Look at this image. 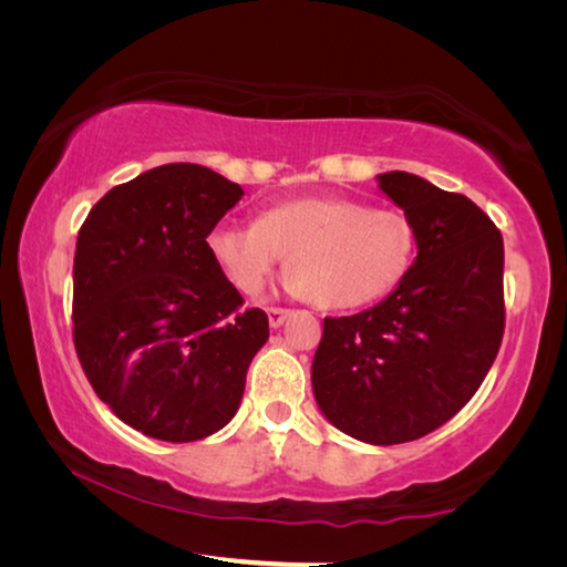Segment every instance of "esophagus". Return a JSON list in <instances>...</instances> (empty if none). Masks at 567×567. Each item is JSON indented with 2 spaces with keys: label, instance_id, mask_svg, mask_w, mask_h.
I'll return each instance as SVG.
<instances>
[{
  "label": "esophagus",
  "instance_id": "esophagus-1",
  "mask_svg": "<svg viewBox=\"0 0 567 567\" xmlns=\"http://www.w3.org/2000/svg\"><path fill=\"white\" fill-rule=\"evenodd\" d=\"M287 318H290V310H285V307H270V310H267V320H270L272 328H280Z\"/></svg>",
  "mask_w": 567,
  "mask_h": 567
}]
</instances>
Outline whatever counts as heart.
<instances>
[{
  "label": "heart",
  "instance_id": "heart-1",
  "mask_svg": "<svg viewBox=\"0 0 567 567\" xmlns=\"http://www.w3.org/2000/svg\"><path fill=\"white\" fill-rule=\"evenodd\" d=\"M207 249L235 290L255 295L287 255L282 287L328 310L382 300L405 280L417 227L400 209L348 197H297L267 207L257 223H219Z\"/></svg>",
  "mask_w": 567,
  "mask_h": 567
}]
</instances>
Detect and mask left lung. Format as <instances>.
Returning a JSON list of instances; mask_svg holds the SVG:
<instances>
[{
    "instance_id": "obj_1",
    "label": "left lung",
    "mask_w": 567,
    "mask_h": 567,
    "mask_svg": "<svg viewBox=\"0 0 567 567\" xmlns=\"http://www.w3.org/2000/svg\"><path fill=\"white\" fill-rule=\"evenodd\" d=\"M378 187L417 227V257L385 300L324 318L312 360L318 408L370 445L433 433L475 395L505 328L503 237L473 199L410 172Z\"/></svg>"
}]
</instances>
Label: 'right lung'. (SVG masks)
Wrapping results in <instances>:
<instances>
[{"label":"right lung","mask_w":567,"mask_h":567,"mask_svg":"<svg viewBox=\"0 0 567 567\" xmlns=\"http://www.w3.org/2000/svg\"><path fill=\"white\" fill-rule=\"evenodd\" d=\"M243 187L203 165H162L112 187L76 235L74 348L102 402L167 443L223 430L270 338L219 272L207 235Z\"/></svg>","instance_id":"right-lung-1"}]
</instances>
